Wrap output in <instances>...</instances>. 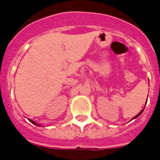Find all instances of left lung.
<instances>
[{"label": "left lung", "mask_w": 160, "mask_h": 160, "mask_svg": "<svg viewBox=\"0 0 160 160\" xmlns=\"http://www.w3.org/2000/svg\"><path fill=\"white\" fill-rule=\"evenodd\" d=\"M144 109H142L141 111L139 112V114H137V115H135V116H134V118H133V119H135V118H137V117H139V115H140V114H142V113H143V111H144Z\"/></svg>", "instance_id": "obj_1"}]
</instances>
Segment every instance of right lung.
Segmentation results:
<instances>
[{
	"label": "right lung",
	"instance_id": "obj_1",
	"mask_svg": "<svg viewBox=\"0 0 160 160\" xmlns=\"http://www.w3.org/2000/svg\"><path fill=\"white\" fill-rule=\"evenodd\" d=\"M29 120H30V121H31V123H32V124H36V125H37V126H41V124H37V123H36V122H35V121H33V120H31V119H29Z\"/></svg>",
	"mask_w": 160,
	"mask_h": 160
}]
</instances>
